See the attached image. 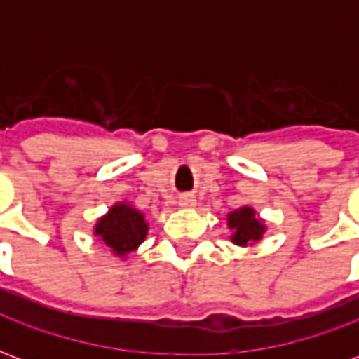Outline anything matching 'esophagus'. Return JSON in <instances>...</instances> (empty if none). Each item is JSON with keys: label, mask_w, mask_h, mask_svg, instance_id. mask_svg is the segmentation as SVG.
I'll return each mask as SVG.
<instances>
[{"label": "esophagus", "mask_w": 359, "mask_h": 359, "mask_svg": "<svg viewBox=\"0 0 359 359\" xmlns=\"http://www.w3.org/2000/svg\"><path fill=\"white\" fill-rule=\"evenodd\" d=\"M180 208H194L196 205V198L194 196H190V194H187V196H180Z\"/></svg>", "instance_id": "esophagus-1"}]
</instances>
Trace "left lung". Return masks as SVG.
Masks as SVG:
<instances>
[{
    "mask_svg": "<svg viewBox=\"0 0 359 359\" xmlns=\"http://www.w3.org/2000/svg\"><path fill=\"white\" fill-rule=\"evenodd\" d=\"M226 226L233 231L231 242L236 246H252L262 241V236L267 231L264 219L250 205H242L238 210L231 211L226 215Z\"/></svg>",
    "mask_w": 359,
    "mask_h": 359,
    "instance_id": "8db88e82",
    "label": "left lung"
}]
</instances>
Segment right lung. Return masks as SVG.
I'll return each mask as SVG.
<instances>
[{"mask_svg":"<svg viewBox=\"0 0 359 359\" xmlns=\"http://www.w3.org/2000/svg\"><path fill=\"white\" fill-rule=\"evenodd\" d=\"M94 236L105 244L117 257L125 259L148 236V223L144 213L128 202H117L95 221Z\"/></svg>","mask_w":359,"mask_h":359,"instance_id":"obj_1","label":"right lung"}]
</instances>
